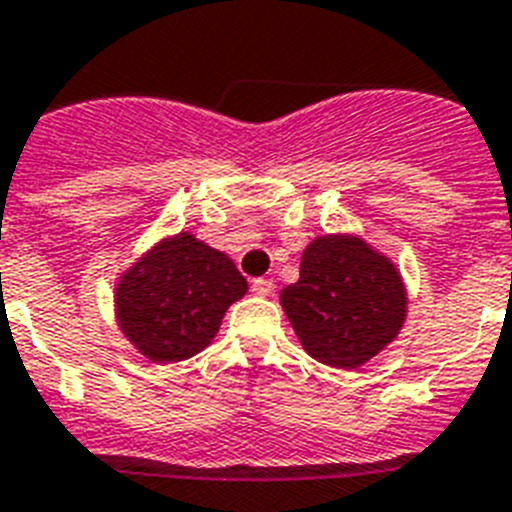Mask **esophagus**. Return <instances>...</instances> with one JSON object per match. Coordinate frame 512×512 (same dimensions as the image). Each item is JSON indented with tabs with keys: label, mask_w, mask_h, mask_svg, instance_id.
Wrapping results in <instances>:
<instances>
[{
	"label": "esophagus",
	"mask_w": 512,
	"mask_h": 512,
	"mask_svg": "<svg viewBox=\"0 0 512 512\" xmlns=\"http://www.w3.org/2000/svg\"><path fill=\"white\" fill-rule=\"evenodd\" d=\"M270 292H273V281H270V278H255V281H252V294H257V297H268Z\"/></svg>",
	"instance_id": "esophagus-1"
}]
</instances>
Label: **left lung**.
<instances>
[{"instance_id": "obj_1", "label": "left lung", "mask_w": 512, "mask_h": 512, "mask_svg": "<svg viewBox=\"0 0 512 512\" xmlns=\"http://www.w3.org/2000/svg\"><path fill=\"white\" fill-rule=\"evenodd\" d=\"M281 307L307 355L352 371L400 336L405 278L360 234H323L302 252L299 281L281 289Z\"/></svg>"}]
</instances>
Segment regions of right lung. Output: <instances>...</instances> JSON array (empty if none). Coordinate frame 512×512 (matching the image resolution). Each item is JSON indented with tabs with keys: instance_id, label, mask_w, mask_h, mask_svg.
<instances>
[{
	"instance_id": "right-lung-1",
	"label": "right lung",
	"mask_w": 512,
	"mask_h": 512,
	"mask_svg": "<svg viewBox=\"0 0 512 512\" xmlns=\"http://www.w3.org/2000/svg\"><path fill=\"white\" fill-rule=\"evenodd\" d=\"M247 289L226 252L181 231L162 236L120 273L115 321L147 360L178 363L213 342L226 310Z\"/></svg>"
}]
</instances>
